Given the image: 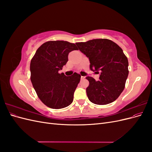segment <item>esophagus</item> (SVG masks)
I'll return each mask as SVG.
<instances>
[{"label":"esophagus","mask_w":152,"mask_h":152,"mask_svg":"<svg viewBox=\"0 0 152 152\" xmlns=\"http://www.w3.org/2000/svg\"><path fill=\"white\" fill-rule=\"evenodd\" d=\"M86 78V77L85 76H81V79L82 80V79H84Z\"/></svg>","instance_id":"34e87169"}]
</instances>
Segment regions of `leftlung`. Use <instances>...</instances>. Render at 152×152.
Here are the masks:
<instances>
[{"instance_id": "8db88e82", "label": "left lung", "mask_w": 152, "mask_h": 152, "mask_svg": "<svg viewBox=\"0 0 152 152\" xmlns=\"http://www.w3.org/2000/svg\"><path fill=\"white\" fill-rule=\"evenodd\" d=\"M76 45L89 58L90 70L101 72L98 81L92 77H86L89 82L86 93L90 102L99 105L112 103L125 88L129 74L128 59L122 49L107 39L77 42Z\"/></svg>"}]
</instances>
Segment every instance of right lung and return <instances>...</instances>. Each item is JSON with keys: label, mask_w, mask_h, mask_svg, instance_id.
Returning a JSON list of instances; mask_svg holds the SVG:
<instances>
[{"label": "right lung", "mask_w": 152, "mask_h": 152, "mask_svg": "<svg viewBox=\"0 0 152 152\" xmlns=\"http://www.w3.org/2000/svg\"><path fill=\"white\" fill-rule=\"evenodd\" d=\"M78 50L76 45L67 41H48L37 50L30 62V79L39 98L45 105L60 109L70 105L80 80L74 73L66 77L59 73L68 61L70 52Z\"/></svg>", "instance_id": "add662e5"}]
</instances>
